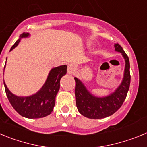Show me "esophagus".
<instances>
[{
    "label": "esophagus",
    "instance_id": "34e87169",
    "mask_svg": "<svg viewBox=\"0 0 147 147\" xmlns=\"http://www.w3.org/2000/svg\"><path fill=\"white\" fill-rule=\"evenodd\" d=\"M76 69V66L74 63H71L67 65V74H73Z\"/></svg>",
    "mask_w": 147,
    "mask_h": 147
}]
</instances>
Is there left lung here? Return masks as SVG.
<instances>
[{
    "label": "left lung",
    "instance_id": "1",
    "mask_svg": "<svg viewBox=\"0 0 147 147\" xmlns=\"http://www.w3.org/2000/svg\"><path fill=\"white\" fill-rule=\"evenodd\" d=\"M115 50L121 53L125 60L124 78L121 85L113 93L105 97H96L90 93L82 82L76 77L75 86L76 105L79 112L89 119H104L115 113L124 103L130 85L129 60L119 43L114 45Z\"/></svg>",
    "mask_w": 147,
    "mask_h": 147
}]
</instances>
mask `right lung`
<instances>
[{"mask_svg": "<svg viewBox=\"0 0 147 147\" xmlns=\"http://www.w3.org/2000/svg\"><path fill=\"white\" fill-rule=\"evenodd\" d=\"M28 33H23L20 38L11 46L10 51L15 49L20 42V39L28 37ZM6 65L4 66V68ZM67 65H61L51 70L47 80L42 88L35 94L29 96H18L10 92L4 83L5 91L13 108L23 117L39 119L50 115L55 105V98L59 90L60 79L66 74Z\"/></svg>", "mask_w": 147, "mask_h": 147, "instance_id": "right-lung-1", "label": "right lung"}]
</instances>
